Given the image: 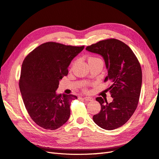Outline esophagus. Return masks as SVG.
<instances>
[{"instance_id":"esophagus-1","label":"esophagus","mask_w":159,"mask_h":159,"mask_svg":"<svg viewBox=\"0 0 159 159\" xmlns=\"http://www.w3.org/2000/svg\"><path fill=\"white\" fill-rule=\"evenodd\" d=\"M83 99L84 100V101H93V98L92 97H84Z\"/></svg>"}]
</instances>
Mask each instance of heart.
Listing matches in <instances>:
<instances>
[{"instance_id":"1","label":"heart","mask_w":159,"mask_h":159,"mask_svg":"<svg viewBox=\"0 0 159 159\" xmlns=\"http://www.w3.org/2000/svg\"><path fill=\"white\" fill-rule=\"evenodd\" d=\"M97 58H95V57H90V58H89V60H92V59H97Z\"/></svg>"}]
</instances>
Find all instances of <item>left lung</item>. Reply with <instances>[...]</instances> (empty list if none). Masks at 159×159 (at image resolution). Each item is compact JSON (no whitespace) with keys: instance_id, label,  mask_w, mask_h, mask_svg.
I'll return each instance as SVG.
<instances>
[{"instance_id":"left-lung-1","label":"left lung","mask_w":159,"mask_h":159,"mask_svg":"<svg viewBox=\"0 0 159 159\" xmlns=\"http://www.w3.org/2000/svg\"><path fill=\"white\" fill-rule=\"evenodd\" d=\"M86 50L101 55L105 61L108 75L105 82L110 80L108 90L113 98H96L101 111L93 116V120L103 129L111 130L125 125L137 107L142 85V70L138 58L130 48L115 39L101 40Z\"/></svg>"}]
</instances>
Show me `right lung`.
I'll use <instances>...</instances> for the list:
<instances>
[{
    "mask_svg": "<svg viewBox=\"0 0 159 159\" xmlns=\"http://www.w3.org/2000/svg\"><path fill=\"white\" fill-rule=\"evenodd\" d=\"M84 46L48 42L34 48L22 62L19 88L29 116L47 130H56L69 120L73 94H57L59 81L68 75L71 61Z\"/></svg>",
    "mask_w": 159,
    "mask_h": 159,
    "instance_id": "1",
    "label": "right lung"
}]
</instances>
